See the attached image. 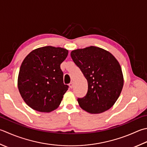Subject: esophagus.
Here are the masks:
<instances>
[{
    "instance_id": "esophagus-1",
    "label": "esophagus",
    "mask_w": 147,
    "mask_h": 147,
    "mask_svg": "<svg viewBox=\"0 0 147 147\" xmlns=\"http://www.w3.org/2000/svg\"><path fill=\"white\" fill-rule=\"evenodd\" d=\"M73 85H74V84H73V82H71L69 84V87L71 88H72L73 87Z\"/></svg>"
}]
</instances>
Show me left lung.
<instances>
[{
  "label": "left lung",
  "mask_w": 147,
  "mask_h": 147,
  "mask_svg": "<svg viewBox=\"0 0 147 147\" xmlns=\"http://www.w3.org/2000/svg\"><path fill=\"white\" fill-rule=\"evenodd\" d=\"M71 57L88 83L86 96L78 99L80 107L92 114L111 108L123 85L122 69L115 57L104 49L93 46L73 50Z\"/></svg>",
  "instance_id": "obj_1"
}]
</instances>
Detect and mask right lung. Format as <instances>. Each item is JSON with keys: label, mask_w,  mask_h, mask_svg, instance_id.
<instances>
[{"label": "right lung", "mask_w": 147, "mask_h": 147, "mask_svg": "<svg viewBox=\"0 0 147 147\" xmlns=\"http://www.w3.org/2000/svg\"><path fill=\"white\" fill-rule=\"evenodd\" d=\"M68 50L51 46L35 49L22 62L18 87L22 99L29 107L49 113L59 107L68 85L63 82L60 64Z\"/></svg>", "instance_id": "right-lung-1"}]
</instances>
